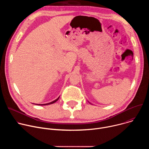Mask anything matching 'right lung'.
<instances>
[{
    "mask_svg": "<svg viewBox=\"0 0 149 149\" xmlns=\"http://www.w3.org/2000/svg\"><path fill=\"white\" fill-rule=\"evenodd\" d=\"M59 98V97H58V98L56 100H55V101H52V102H49V103H48V104H36V105H48V104H53V103L55 102L56 101H57L58 100Z\"/></svg>",
    "mask_w": 149,
    "mask_h": 149,
    "instance_id": "right-lung-1",
    "label": "right lung"
}]
</instances>
